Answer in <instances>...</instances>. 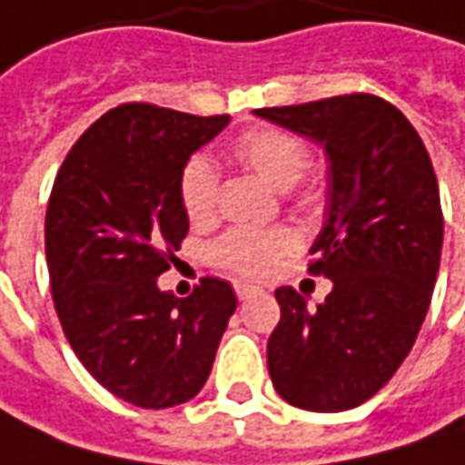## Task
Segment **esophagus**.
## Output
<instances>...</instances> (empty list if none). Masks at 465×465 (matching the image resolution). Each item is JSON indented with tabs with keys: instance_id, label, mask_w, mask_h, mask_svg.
<instances>
[{
	"instance_id": "esophagus-1",
	"label": "esophagus",
	"mask_w": 465,
	"mask_h": 465,
	"mask_svg": "<svg viewBox=\"0 0 465 465\" xmlns=\"http://www.w3.org/2000/svg\"><path fill=\"white\" fill-rule=\"evenodd\" d=\"M233 291H236L239 301H244V298H252L254 293H260V288H257V285H249V282H233Z\"/></svg>"
}]
</instances>
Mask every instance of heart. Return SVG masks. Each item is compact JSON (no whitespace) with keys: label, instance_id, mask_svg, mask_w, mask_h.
Returning <instances> with one entry per match:
<instances>
[{"label":"heart","instance_id":"b5f03b06","mask_svg":"<svg viewBox=\"0 0 465 465\" xmlns=\"http://www.w3.org/2000/svg\"><path fill=\"white\" fill-rule=\"evenodd\" d=\"M232 159L239 167L254 172L267 184L285 190L296 208L309 211L324 198V187L316 177H306L309 164L306 143L281 128H249L229 146ZM216 169L205 159H190L180 174V205L193 226L211 223L218 213ZM296 239L282 226L272 229H232L211 247V257L218 267L242 278H267L282 257L293 249Z\"/></svg>","mask_w":465,"mask_h":465}]
</instances>
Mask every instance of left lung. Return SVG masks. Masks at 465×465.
<instances>
[{"mask_svg":"<svg viewBox=\"0 0 465 465\" xmlns=\"http://www.w3.org/2000/svg\"><path fill=\"white\" fill-rule=\"evenodd\" d=\"M324 143L329 198L312 275L331 281L316 312L291 285L267 371L288 404L344 411L381 391L420 334L440 267L442 208L422 138L368 92L254 110Z\"/></svg>","mask_w":465,"mask_h":465,"instance_id":"obj_1","label":"left lung"}]
</instances>
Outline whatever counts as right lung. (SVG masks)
<instances>
[{"mask_svg":"<svg viewBox=\"0 0 465 465\" xmlns=\"http://www.w3.org/2000/svg\"><path fill=\"white\" fill-rule=\"evenodd\" d=\"M226 123L118 104L79 136L51 190L45 260L58 322L89 376L134 407H177L201 391L236 312L218 278H201L187 298L156 285L190 226L183 167Z\"/></svg>","mask_w":465,"mask_h":465,"instance_id":"obj_1","label":"right lung"}]
</instances>
